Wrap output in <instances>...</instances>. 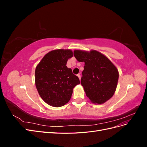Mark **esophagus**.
<instances>
[{"label": "esophagus", "instance_id": "34e87169", "mask_svg": "<svg viewBox=\"0 0 147 147\" xmlns=\"http://www.w3.org/2000/svg\"><path fill=\"white\" fill-rule=\"evenodd\" d=\"M77 77H78V78H79L80 80V79H81V75H80V74H78V75H77Z\"/></svg>", "mask_w": 147, "mask_h": 147}]
</instances>
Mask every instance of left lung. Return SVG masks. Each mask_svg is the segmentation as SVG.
Wrapping results in <instances>:
<instances>
[{
    "mask_svg": "<svg viewBox=\"0 0 147 147\" xmlns=\"http://www.w3.org/2000/svg\"><path fill=\"white\" fill-rule=\"evenodd\" d=\"M74 55L84 63L81 84L90 101L102 104L116 91L119 78L117 68L107 57L96 50H75Z\"/></svg>",
    "mask_w": 147,
    "mask_h": 147,
    "instance_id": "8db88e82",
    "label": "left lung"
}]
</instances>
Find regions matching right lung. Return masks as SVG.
Wrapping results in <instances>:
<instances>
[{"label":"right lung","mask_w":147,"mask_h":147,"mask_svg":"<svg viewBox=\"0 0 147 147\" xmlns=\"http://www.w3.org/2000/svg\"><path fill=\"white\" fill-rule=\"evenodd\" d=\"M72 57L71 50H52L43 56L35 68V86L40 96L49 105L59 107L66 104L73 89L80 83L72 69L66 66Z\"/></svg>","instance_id":"add662e5"}]
</instances>
